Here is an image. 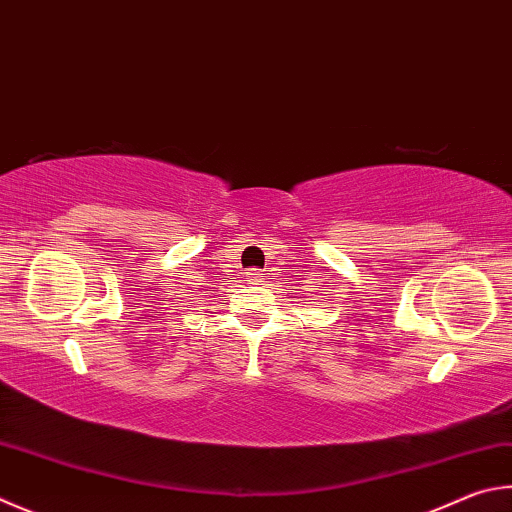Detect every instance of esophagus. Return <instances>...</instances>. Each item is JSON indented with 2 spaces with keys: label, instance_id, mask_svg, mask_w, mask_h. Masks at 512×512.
<instances>
[{
  "label": "esophagus",
  "instance_id": "esophagus-1",
  "mask_svg": "<svg viewBox=\"0 0 512 512\" xmlns=\"http://www.w3.org/2000/svg\"><path fill=\"white\" fill-rule=\"evenodd\" d=\"M246 280L250 284H259L264 280V271H262V268H250V271L246 273Z\"/></svg>",
  "mask_w": 512,
  "mask_h": 512
}]
</instances>
